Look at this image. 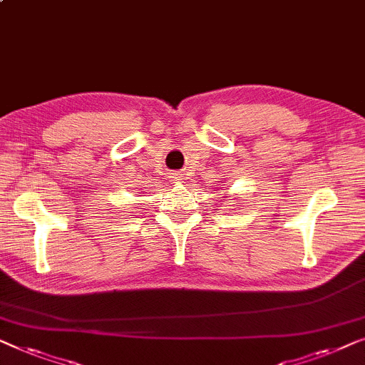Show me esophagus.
I'll list each match as a JSON object with an SVG mask.
<instances>
[{
  "mask_svg": "<svg viewBox=\"0 0 365 365\" xmlns=\"http://www.w3.org/2000/svg\"><path fill=\"white\" fill-rule=\"evenodd\" d=\"M170 180H172L173 183H178V182L182 180V173H178V172L170 173Z\"/></svg>",
  "mask_w": 365,
  "mask_h": 365,
  "instance_id": "obj_1",
  "label": "esophagus"
}]
</instances>
